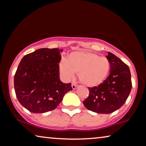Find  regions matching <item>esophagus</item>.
Wrapping results in <instances>:
<instances>
[{"label":"esophagus","instance_id":"1","mask_svg":"<svg viewBox=\"0 0 146 146\" xmlns=\"http://www.w3.org/2000/svg\"><path fill=\"white\" fill-rule=\"evenodd\" d=\"M71 87H72L73 90H75V89L78 88V86L76 84H71Z\"/></svg>","mask_w":146,"mask_h":146}]
</instances>
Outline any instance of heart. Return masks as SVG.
Masks as SVG:
<instances>
[{
  "mask_svg": "<svg viewBox=\"0 0 146 146\" xmlns=\"http://www.w3.org/2000/svg\"><path fill=\"white\" fill-rule=\"evenodd\" d=\"M59 70L63 78L70 81L78 73L79 80L88 87L102 84L110 70V62L104 56L86 51H74L63 59L59 64Z\"/></svg>",
  "mask_w": 146,
  "mask_h": 146,
  "instance_id": "1",
  "label": "heart"
}]
</instances>
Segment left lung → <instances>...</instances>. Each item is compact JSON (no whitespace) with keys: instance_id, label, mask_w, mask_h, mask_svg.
<instances>
[{"instance_id":"left-lung-1","label":"left lung","mask_w":146,"mask_h":146,"mask_svg":"<svg viewBox=\"0 0 146 146\" xmlns=\"http://www.w3.org/2000/svg\"><path fill=\"white\" fill-rule=\"evenodd\" d=\"M110 73L98 86L88 88L90 94L83 104L91 111L109 114L120 108L125 102L132 88L129 68L127 64L108 52Z\"/></svg>"}]
</instances>
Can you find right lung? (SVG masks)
Listing matches in <instances>:
<instances>
[{
  "label": "right lung",
  "instance_id": "add662e5",
  "mask_svg": "<svg viewBox=\"0 0 146 146\" xmlns=\"http://www.w3.org/2000/svg\"><path fill=\"white\" fill-rule=\"evenodd\" d=\"M62 51L41 48L22 58L14 76V88L19 102L30 112L55 110L64 95L73 90L71 83L62 82L59 78Z\"/></svg>",
  "mask_w": 146,
  "mask_h": 146
}]
</instances>
